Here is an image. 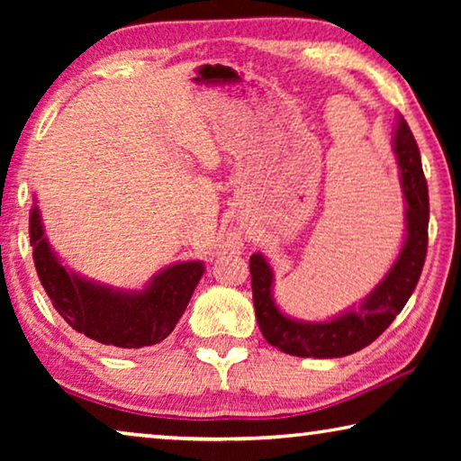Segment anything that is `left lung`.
Listing matches in <instances>:
<instances>
[{
	"instance_id": "1",
	"label": "left lung",
	"mask_w": 461,
	"mask_h": 461,
	"mask_svg": "<svg viewBox=\"0 0 461 461\" xmlns=\"http://www.w3.org/2000/svg\"><path fill=\"white\" fill-rule=\"evenodd\" d=\"M394 152L401 167V185L407 199V238L399 258L384 280L366 296L356 311H348L333 321L303 323L285 317L272 301V270L260 254L249 258L256 321L270 346L301 357L349 356L380 338L394 321L415 291L427 256L429 191L420 167L419 146L409 123L399 120Z\"/></svg>"
}]
</instances>
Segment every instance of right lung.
Masks as SVG:
<instances>
[{
  "label": "right lung",
  "mask_w": 461,
  "mask_h": 461,
  "mask_svg": "<svg viewBox=\"0 0 461 461\" xmlns=\"http://www.w3.org/2000/svg\"><path fill=\"white\" fill-rule=\"evenodd\" d=\"M30 244L38 278L59 315L104 346L138 349L167 339L203 276L201 262H178L140 293L99 286L68 272L46 241L41 213L30 212Z\"/></svg>",
  "instance_id": "right-lung-1"
}]
</instances>
